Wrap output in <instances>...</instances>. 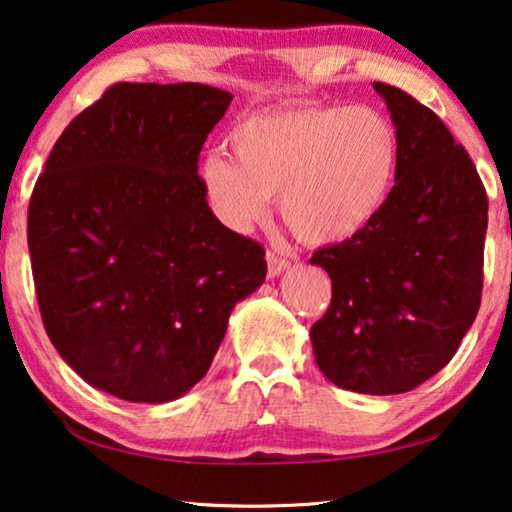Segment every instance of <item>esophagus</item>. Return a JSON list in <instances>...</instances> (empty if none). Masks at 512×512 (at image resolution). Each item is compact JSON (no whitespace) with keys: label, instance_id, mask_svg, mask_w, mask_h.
Returning a JSON list of instances; mask_svg holds the SVG:
<instances>
[{"label":"esophagus","instance_id":"esophagus-1","mask_svg":"<svg viewBox=\"0 0 512 512\" xmlns=\"http://www.w3.org/2000/svg\"><path fill=\"white\" fill-rule=\"evenodd\" d=\"M268 274L270 277H279L281 272H284L288 265H291V261H288L286 256H281L279 251H268Z\"/></svg>","mask_w":512,"mask_h":512}]
</instances>
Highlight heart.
Masks as SVG:
<instances>
[{
	"mask_svg": "<svg viewBox=\"0 0 512 512\" xmlns=\"http://www.w3.org/2000/svg\"><path fill=\"white\" fill-rule=\"evenodd\" d=\"M235 159L207 154L201 180L212 212L233 231H249L279 196L295 238L337 242L362 231L388 201L399 138L372 106H311L256 115L233 129Z\"/></svg>",
	"mask_w": 512,
	"mask_h": 512,
	"instance_id": "heart-1",
	"label": "heart"
}]
</instances>
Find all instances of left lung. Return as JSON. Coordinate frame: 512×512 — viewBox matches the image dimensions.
<instances>
[{
  "instance_id": "obj_1",
  "label": "left lung",
  "mask_w": 512,
  "mask_h": 512,
  "mask_svg": "<svg viewBox=\"0 0 512 512\" xmlns=\"http://www.w3.org/2000/svg\"><path fill=\"white\" fill-rule=\"evenodd\" d=\"M374 90L399 138L395 187L362 231L311 256L332 281L311 344L339 388L397 395L446 367L478 314L487 194L434 110L399 87Z\"/></svg>"
}]
</instances>
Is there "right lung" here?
I'll return each mask as SVG.
<instances>
[{
  "mask_svg": "<svg viewBox=\"0 0 512 512\" xmlns=\"http://www.w3.org/2000/svg\"><path fill=\"white\" fill-rule=\"evenodd\" d=\"M231 101L201 83L110 85L34 184L27 244L43 328L108 395H184L210 369L235 302L263 284V244L214 217L198 175Z\"/></svg>",
  "mask_w": 512,
  "mask_h": 512,
  "instance_id": "add662e5",
  "label": "right lung"
}]
</instances>
